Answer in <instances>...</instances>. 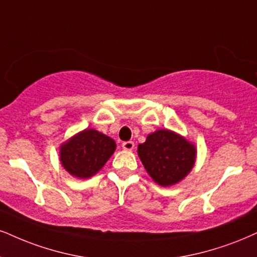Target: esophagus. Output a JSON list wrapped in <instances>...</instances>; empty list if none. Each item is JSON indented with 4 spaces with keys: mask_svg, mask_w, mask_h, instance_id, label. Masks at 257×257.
<instances>
[{
    "mask_svg": "<svg viewBox=\"0 0 257 257\" xmlns=\"http://www.w3.org/2000/svg\"><path fill=\"white\" fill-rule=\"evenodd\" d=\"M134 148H135V143H134V142L128 141V142H123V143H122V149H123V150L131 151Z\"/></svg>",
    "mask_w": 257,
    "mask_h": 257,
    "instance_id": "esophagus-1",
    "label": "esophagus"
}]
</instances>
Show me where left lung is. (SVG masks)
Listing matches in <instances>:
<instances>
[{
    "instance_id": "8db88e82",
    "label": "left lung",
    "mask_w": 257,
    "mask_h": 257,
    "mask_svg": "<svg viewBox=\"0 0 257 257\" xmlns=\"http://www.w3.org/2000/svg\"><path fill=\"white\" fill-rule=\"evenodd\" d=\"M138 156L155 182L169 187L185 179L194 167L196 148L170 130H157L138 145Z\"/></svg>"
}]
</instances>
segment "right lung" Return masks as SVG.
Instances as JSON below:
<instances>
[{"mask_svg": "<svg viewBox=\"0 0 257 257\" xmlns=\"http://www.w3.org/2000/svg\"><path fill=\"white\" fill-rule=\"evenodd\" d=\"M115 148V142L108 136L87 128L61 145L59 160L70 175L88 179L102 169Z\"/></svg>", "mask_w": 257, "mask_h": 257, "instance_id": "add662e5", "label": "right lung"}]
</instances>
